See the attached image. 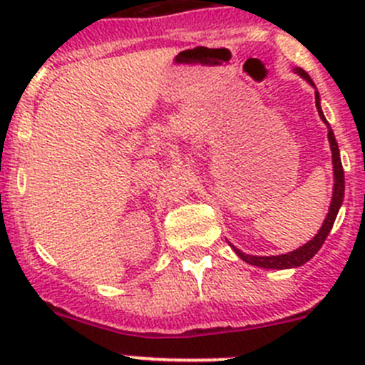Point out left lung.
Wrapping results in <instances>:
<instances>
[{"mask_svg":"<svg viewBox=\"0 0 365 365\" xmlns=\"http://www.w3.org/2000/svg\"><path fill=\"white\" fill-rule=\"evenodd\" d=\"M295 73L302 77V79L307 81L312 88L316 90L314 83L312 79L309 77V73L302 68H295ZM314 97H316V109H318L319 118L323 120V123L327 125L329 128V143H330V152H332V165H334V190H332V201H330V208L329 213H327L325 220H323V226L319 227L318 233L314 235L312 240H309L307 244H304L302 247L295 249L292 252H286V254H279V256H251V254H245L242 252L240 249H237L235 245H231L237 256L240 259H244L245 263L254 264V267H261V268H270V270H286V268H297L302 267L304 263H307L316 252L322 249V245L325 244L327 237H329L330 230H332L334 222H336V217L339 213V208L342 205V200H344V171H342V164H341V155H339V146H337L336 141V135H334L332 128H330V123L327 121L325 114L322 111V102H319V93L318 90L314 91Z\"/></svg>","mask_w":365,"mask_h":365,"instance_id":"obj_1","label":"left lung"}]
</instances>
